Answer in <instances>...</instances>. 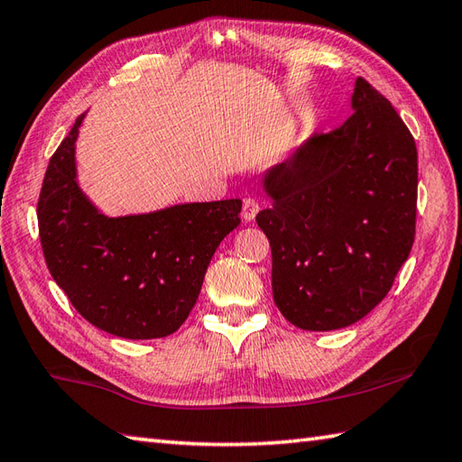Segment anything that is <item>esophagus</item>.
Instances as JSON below:
<instances>
[{
  "instance_id": "1",
  "label": "esophagus",
  "mask_w": 462,
  "mask_h": 462,
  "mask_svg": "<svg viewBox=\"0 0 462 462\" xmlns=\"http://www.w3.org/2000/svg\"><path fill=\"white\" fill-rule=\"evenodd\" d=\"M260 212V202L256 199H244L242 202V218L246 222H252L254 218H256V214Z\"/></svg>"
}]
</instances>
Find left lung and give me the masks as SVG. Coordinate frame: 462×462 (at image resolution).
<instances>
[{
  "label": "left lung",
  "instance_id": "obj_1",
  "mask_svg": "<svg viewBox=\"0 0 462 462\" xmlns=\"http://www.w3.org/2000/svg\"><path fill=\"white\" fill-rule=\"evenodd\" d=\"M351 116L263 174L256 222L272 248L282 316L308 331L347 328L387 296L417 220V146L385 97L357 77Z\"/></svg>",
  "mask_w": 462,
  "mask_h": 462
}]
</instances>
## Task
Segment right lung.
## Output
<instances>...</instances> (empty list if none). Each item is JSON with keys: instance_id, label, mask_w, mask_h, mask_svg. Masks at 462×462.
<instances>
[{"instance_id": "1", "label": "right lung", "mask_w": 462, "mask_h": 462, "mask_svg": "<svg viewBox=\"0 0 462 462\" xmlns=\"http://www.w3.org/2000/svg\"><path fill=\"white\" fill-rule=\"evenodd\" d=\"M83 119L49 161L39 194L47 268L95 328L125 339L166 337L189 318L216 248L240 224L242 200L111 218L77 182L75 141Z\"/></svg>"}]
</instances>
